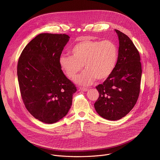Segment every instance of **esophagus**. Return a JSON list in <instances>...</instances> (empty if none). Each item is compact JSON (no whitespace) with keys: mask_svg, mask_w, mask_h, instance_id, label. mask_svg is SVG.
I'll use <instances>...</instances> for the list:
<instances>
[{"mask_svg":"<svg viewBox=\"0 0 160 160\" xmlns=\"http://www.w3.org/2000/svg\"><path fill=\"white\" fill-rule=\"evenodd\" d=\"M80 90H82V91H83V92H87V91H88V89L87 88H80Z\"/></svg>","mask_w":160,"mask_h":160,"instance_id":"1","label":"esophagus"}]
</instances>
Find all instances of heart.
Masks as SVG:
<instances>
[{
  "mask_svg": "<svg viewBox=\"0 0 160 160\" xmlns=\"http://www.w3.org/2000/svg\"><path fill=\"white\" fill-rule=\"evenodd\" d=\"M71 55H61L59 64L62 72L70 79L80 72L83 65L86 70L76 78L79 85L88 86L97 78L107 79L113 72L118 59L117 44L110 40H83L70 49Z\"/></svg>",
  "mask_w": 160,
  "mask_h": 160,
  "instance_id": "b5f03b06",
  "label": "heart"
}]
</instances>
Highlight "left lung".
<instances>
[{"instance_id": "obj_1", "label": "left lung", "mask_w": 160, "mask_h": 160, "mask_svg": "<svg viewBox=\"0 0 160 160\" xmlns=\"http://www.w3.org/2000/svg\"><path fill=\"white\" fill-rule=\"evenodd\" d=\"M119 39L118 59L112 74L96 86L99 93L94 108L99 115L109 120L126 116L138 101L142 75L139 52L130 38L115 30Z\"/></svg>"}]
</instances>
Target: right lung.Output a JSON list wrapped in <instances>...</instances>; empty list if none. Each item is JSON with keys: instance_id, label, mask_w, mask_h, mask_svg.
<instances>
[{"instance_id": "add662e5", "label": "right lung", "mask_w": 160, "mask_h": 160, "mask_svg": "<svg viewBox=\"0 0 160 160\" xmlns=\"http://www.w3.org/2000/svg\"><path fill=\"white\" fill-rule=\"evenodd\" d=\"M69 38L66 34L40 33L26 45L18 62L22 102L34 118L45 123L57 122L67 115L77 91L59 64Z\"/></svg>"}]
</instances>
